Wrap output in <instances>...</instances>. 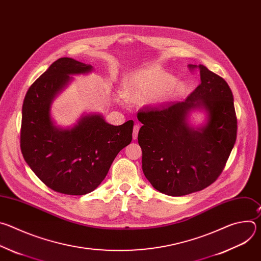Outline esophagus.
<instances>
[{
  "label": "esophagus",
  "instance_id": "esophagus-1",
  "mask_svg": "<svg viewBox=\"0 0 261 261\" xmlns=\"http://www.w3.org/2000/svg\"><path fill=\"white\" fill-rule=\"evenodd\" d=\"M138 131H139V125H135L133 127V139H137Z\"/></svg>",
  "mask_w": 261,
  "mask_h": 261
}]
</instances>
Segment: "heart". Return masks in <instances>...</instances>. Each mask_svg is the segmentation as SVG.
<instances>
[{"label":"heart","instance_id":"1","mask_svg":"<svg viewBox=\"0 0 261 261\" xmlns=\"http://www.w3.org/2000/svg\"><path fill=\"white\" fill-rule=\"evenodd\" d=\"M185 90L180 82L159 68H148L134 73L123 84V96L132 102H164L179 96Z\"/></svg>","mask_w":261,"mask_h":261}]
</instances>
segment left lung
Masks as SVG:
<instances>
[{
	"instance_id": "left-lung-1",
	"label": "left lung",
	"mask_w": 261,
	"mask_h": 261,
	"mask_svg": "<svg viewBox=\"0 0 261 261\" xmlns=\"http://www.w3.org/2000/svg\"><path fill=\"white\" fill-rule=\"evenodd\" d=\"M199 86L184 102L144 107L137 114L142 123L138 143L142 171L153 187L170 196H182L212 185L225 167L237 139L238 121L228 84L203 65ZM202 108L208 123L193 129L189 111Z\"/></svg>"
}]
</instances>
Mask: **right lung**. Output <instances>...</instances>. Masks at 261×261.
<instances>
[{"mask_svg": "<svg viewBox=\"0 0 261 261\" xmlns=\"http://www.w3.org/2000/svg\"><path fill=\"white\" fill-rule=\"evenodd\" d=\"M92 70L91 65L61 58L29 88L22 104V156L48 188L62 194L94 191L120 151L132 140L133 121L114 126L101 115H87L71 129L54 124L51 103L72 80L70 75Z\"/></svg>", "mask_w": 261, "mask_h": 261, "instance_id": "1", "label": "right lung"}]
</instances>
